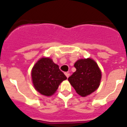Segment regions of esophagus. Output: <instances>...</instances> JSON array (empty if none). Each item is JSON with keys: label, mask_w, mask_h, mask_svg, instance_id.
<instances>
[{"label": "esophagus", "mask_w": 127, "mask_h": 127, "mask_svg": "<svg viewBox=\"0 0 127 127\" xmlns=\"http://www.w3.org/2000/svg\"><path fill=\"white\" fill-rule=\"evenodd\" d=\"M65 75L66 77L68 78V77H69V76H70V74H69V72H65Z\"/></svg>", "instance_id": "34e87169"}]
</instances>
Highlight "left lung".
I'll return each instance as SVG.
<instances>
[{
	"label": "left lung",
	"instance_id": "left-lung-1",
	"mask_svg": "<svg viewBox=\"0 0 127 127\" xmlns=\"http://www.w3.org/2000/svg\"><path fill=\"white\" fill-rule=\"evenodd\" d=\"M74 67L76 72L68 80L77 94L86 97L98 88L102 77L100 69L92 58L79 59L74 64Z\"/></svg>",
	"mask_w": 127,
	"mask_h": 127
}]
</instances>
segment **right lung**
Listing matches in <instances>:
<instances>
[{"instance_id": "right-lung-1", "label": "right lung", "mask_w": 127, "mask_h": 127, "mask_svg": "<svg viewBox=\"0 0 127 127\" xmlns=\"http://www.w3.org/2000/svg\"><path fill=\"white\" fill-rule=\"evenodd\" d=\"M32 79L35 89L45 96H51L67 77L50 58H41L32 69Z\"/></svg>"}]
</instances>
